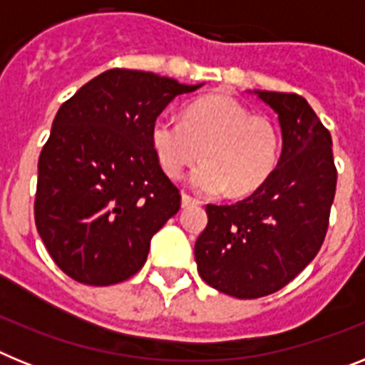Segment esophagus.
<instances>
[{
  "label": "esophagus",
  "instance_id": "esophagus-1",
  "mask_svg": "<svg viewBox=\"0 0 365 365\" xmlns=\"http://www.w3.org/2000/svg\"><path fill=\"white\" fill-rule=\"evenodd\" d=\"M180 205H182V208H186V206H192V205H199V199L192 197V195H188V193H182Z\"/></svg>",
  "mask_w": 365,
  "mask_h": 365
}]
</instances>
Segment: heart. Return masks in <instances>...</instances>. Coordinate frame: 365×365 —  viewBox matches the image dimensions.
<instances>
[{"mask_svg":"<svg viewBox=\"0 0 365 365\" xmlns=\"http://www.w3.org/2000/svg\"><path fill=\"white\" fill-rule=\"evenodd\" d=\"M150 143L164 173L173 179L205 157L190 173V185L206 195H245L274 173L282 155L278 128L256 117L227 95H210L186 106L182 120L163 113L150 130Z\"/></svg>","mask_w":365,"mask_h":365,"instance_id":"1","label":"heart"}]
</instances>
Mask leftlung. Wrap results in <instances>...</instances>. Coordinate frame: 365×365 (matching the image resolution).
<instances>
[{"label": "left lung", "mask_w": 365, "mask_h": 365, "mask_svg": "<svg viewBox=\"0 0 365 365\" xmlns=\"http://www.w3.org/2000/svg\"><path fill=\"white\" fill-rule=\"evenodd\" d=\"M278 115L283 148L272 175L234 205H206L195 241L199 276L240 299L279 291L314 259L336 192L333 140L303 96L254 91Z\"/></svg>", "instance_id": "obj_1"}]
</instances>
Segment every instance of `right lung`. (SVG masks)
Here are the masks:
<instances>
[{"label":"right lung","mask_w":365,"mask_h":365,"mask_svg":"<svg viewBox=\"0 0 365 365\" xmlns=\"http://www.w3.org/2000/svg\"><path fill=\"white\" fill-rule=\"evenodd\" d=\"M201 86L109 69L58 109L38 160L34 221L69 278L106 287L143 269L153 234L180 208L151 148V124Z\"/></svg>","instance_id":"right-lung-1"}]
</instances>
